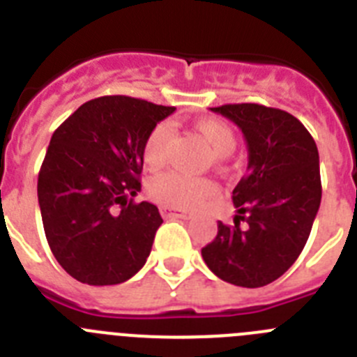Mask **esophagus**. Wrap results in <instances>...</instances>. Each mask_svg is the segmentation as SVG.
Masks as SVG:
<instances>
[{"instance_id": "1", "label": "esophagus", "mask_w": 357, "mask_h": 357, "mask_svg": "<svg viewBox=\"0 0 357 357\" xmlns=\"http://www.w3.org/2000/svg\"><path fill=\"white\" fill-rule=\"evenodd\" d=\"M160 214H162L164 218H181V220H191V214L182 213V211L168 209V207H162V209H160Z\"/></svg>"}]
</instances>
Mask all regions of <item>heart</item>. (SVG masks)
<instances>
[{
    "instance_id": "heart-1",
    "label": "heart",
    "mask_w": 357,
    "mask_h": 357,
    "mask_svg": "<svg viewBox=\"0 0 357 357\" xmlns=\"http://www.w3.org/2000/svg\"><path fill=\"white\" fill-rule=\"evenodd\" d=\"M198 134L206 139L209 148L216 157L230 155L236 148L234 130L220 119H204L197 123ZM172 127L169 123H159L153 130L148 134L146 143L143 148V159L148 168H160L166 160ZM216 193V188L207 178H197L178 172L162 173V175L151 178L148 184L150 198L164 207L173 209H197L207 198Z\"/></svg>"
}]
</instances>
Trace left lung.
Wrapping results in <instances>:
<instances>
[{
	"mask_svg": "<svg viewBox=\"0 0 357 357\" xmlns=\"http://www.w3.org/2000/svg\"><path fill=\"white\" fill-rule=\"evenodd\" d=\"M211 110L243 132L248 166L232 191L234 225L218 222L216 238L202 248V257L225 282L261 288L288 272L307 241L321 200L318 148L284 110L257 103Z\"/></svg>",
	"mask_w": 357,
	"mask_h": 357,
	"instance_id": "obj_1",
	"label": "left lung"
}]
</instances>
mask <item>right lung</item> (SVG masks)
<instances>
[{"label": "right lung", "mask_w": 357, "mask_h": 357, "mask_svg": "<svg viewBox=\"0 0 357 357\" xmlns=\"http://www.w3.org/2000/svg\"><path fill=\"white\" fill-rule=\"evenodd\" d=\"M175 107L102 96L78 107L50 141L37 181L44 232L55 259L91 286L121 284L146 263L159 209L135 204L143 148Z\"/></svg>", "instance_id": "obj_1"}]
</instances>
